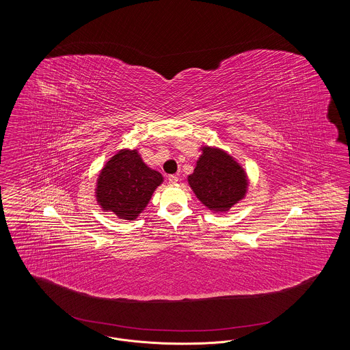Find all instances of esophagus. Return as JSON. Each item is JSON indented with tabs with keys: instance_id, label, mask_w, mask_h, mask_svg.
I'll return each mask as SVG.
<instances>
[{
	"instance_id": "34e87169",
	"label": "esophagus",
	"mask_w": 350,
	"mask_h": 350,
	"mask_svg": "<svg viewBox=\"0 0 350 350\" xmlns=\"http://www.w3.org/2000/svg\"><path fill=\"white\" fill-rule=\"evenodd\" d=\"M167 181H169L170 185H176V183H178V177L177 176H169Z\"/></svg>"
}]
</instances>
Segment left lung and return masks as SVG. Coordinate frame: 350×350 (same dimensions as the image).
<instances>
[{"instance_id":"8db88e82","label":"left lung","mask_w":350,"mask_h":350,"mask_svg":"<svg viewBox=\"0 0 350 350\" xmlns=\"http://www.w3.org/2000/svg\"><path fill=\"white\" fill-rule=\"evenodd\" d=\"M194 172L187 183L196 197L214 214H226L244 200L250 178L247 170L227 150L202 146Z\"/></svg>"}]
</instances>
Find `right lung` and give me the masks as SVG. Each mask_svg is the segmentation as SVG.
<instances>
[{
    "instance_id": "right-lung-1",
    "label": "right lung",
    "mask_w": 350,
    "mask_h": 350,
    "mask_svg": "<svg viewBox=\"0 0 350 350\" xmlns=\"http://www.w3.org/2000/svg\"><path fill=\"white\" fill-rule=\"evenodd\" d=\"M163 183L161 173L148 167L139 150L124 148L118 150L100 169L94 196L102 211L135 220Z\"/></svg>"
}]
</instances>
